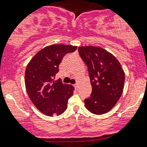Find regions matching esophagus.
<instances>
[{
    "mask_svg": "<svg viewBox=\"0 0 147 147\" xmlns=\"http://www.w3.org/2000/svg\"><path fill=\"white\" fill-rule=\"evenodd\" d=\"M74 87H75V88L77 90V89L78 88V83H76V84L74 85Z\"/></svg>",
    "mask_w": 147,
    "mask_h": 147,
    "instance_id": "34e87169",
    "label": "esophagus"
}]
</instances>
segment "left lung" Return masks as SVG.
<instances>
[{
	"instance_id": "left-lung-1",
	"label": "left lung",
	"mask_w": 147,
	"mask_h": 147,
	"mask_svg": "<svg viewBox=\"0 0 147 147\" xmlns=\"http://www.w3.org/2000/svg\"><path fill=\"white\" fill-rule=\"evenodd\" d=\"M88 67L92 93L84 100L91 113L102 115L112 109L123 91L125 72L118 60L105 49L97 46L78 48Z\"/></svg>"
}]
</instances>
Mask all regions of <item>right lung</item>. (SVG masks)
I'll use <instances>...</instances> for the list:
<instances>
[{"label":"right lung","mask_w":147,"mask_h":147,"mask_svg":"<svg viewBox=\"0 0 147 147\" xmlns=\"http://www.w3.org/2000/svg\"><path fill=\"white\" fill-rule=\"evenodd\" d=\"M77 46L54 44L38 51L30 60L25 69V86L27 94L35 107L47 116L59 115L67 108L68 99L75 88L54 80L61 59Z\"/></svg>","instance_id":"right-lung-1"}]
</instances>
